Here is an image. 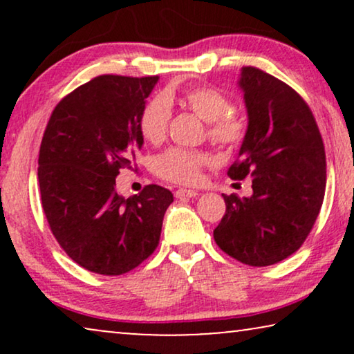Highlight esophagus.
I'll list each match as a JSON object with an SVG mask.
<instances>
[{
  "instance_id": "obj_1",
  "label": "esophagus",
  "mask_w": 354,
  "mask_h": 354,
  "mask_svg": "<svg viewBox=\"0 0 354 354\" xmlns=\"http://www.w3.org/2000/svg\"><path fill=\"white\" fill-rule=\"evenodd\" d=\"M198 195V192L195 190H187V188H178L176 192V198H195Z\"/></svg>"
}]
</instances>
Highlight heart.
Returning <instances> with one entry per match:
<instances>
[{
  "label": "heart",
  "instance_id": "b5f03b06",
  "mask_svg": "<svg viewBox=\"0 0 354 354\" xmlns=\"http://www.w3.org/2000/svg\"><path fill=\"white\" fill-rule=\"evenodd\" d=\"M182 103L207 122V137L214 143L234 147L243 138V119L230 109V101L222 91L212 86H193L183 93ZM171 114V96H153L143 106L138 118L142 137L148 143H161L167 135ZM207 164H211L209 154L195 149L169 148L154 159L153 169L164 180L193 185L200 182L203 167Z\"/></svg>",
  "mask_w": 354,
  "mask_h": 354
}]
</instances>
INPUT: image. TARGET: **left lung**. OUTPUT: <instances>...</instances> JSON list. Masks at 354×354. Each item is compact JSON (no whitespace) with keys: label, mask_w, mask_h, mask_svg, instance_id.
<instances>
[{"label":"left lung","mask_w":354,"mask_h":354,"mask_svg":"<svg viewBox=\"0 0 354 354\" xmlns=\"http://www.w3.org/2000/svg\"><path fill=\"white\" fill-rule=\"evenodd\" d=\"M248 127L229 177L253 178V195H224L219 248L248 266H270L306 240L326 193V151L309 106L282 80L241 67Z\"/></svg>","instance_id":"8db88e82"}]
</instances>
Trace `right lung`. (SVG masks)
Here are the masks:
<instances>
[{
    "mask_svg": "<svg viewBox=\"0 0 354 354\" xmlns=\"http://www.w3.org/2000/svg\"><path fill=\"white\" fill-rule=\"evenodd\" d=\"M158 80L95 77L57 103L43 135V211L61 248L90 272H129L159 243L172 193L159 185L130 198L115 192L120 169H132L143 147L138 118Z\"/></svg>",
    "mask_w": 354,
    "mask_h": 354,
    "instance_id": "obj_1",
    "label": "right lung"
}]
</instances>
